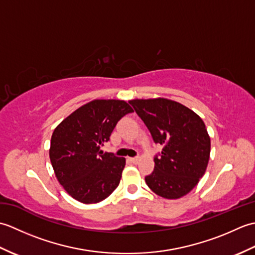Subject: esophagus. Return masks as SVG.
<instances>
[{
  "instance_id": "34e87169",
  "label": "esophagus",
  "mask_w": 255,
  "mask_h": 255,
  "mask_svg": "<svg viewBox=\"0 0 255 255\" xmlns=\"http://www.w3.org/2000/svg\"><path fill=\"white\" fill-rule=\"evenodd\" d=\"M130 161L132 162V163H134V164H136V163H138V161H139V158H138V156H134V158H130Z\"/></svg>"
}]
</instances>
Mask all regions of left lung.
Masks as SVG:
<instances>
[{
	"instance_id": "left-lung-1",
	"label": "left lung",
	"mask_w": 255,
	"mask_h": 255,
	"mask_svg": "<svg viewBox=\"0 0 255 255\" xmlns=\"http://www.w3.org/2000/svg\"><path fill=\"white\" fill-rule=\"evenodd\" d=\"M162 151L145 183L161 197L176 199L189 193L205 174L210 138L203 119L180 103L166 100L129 102Z\"/></svg>"
}]
</instances>
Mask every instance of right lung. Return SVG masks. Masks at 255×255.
Listing matches in <instances>:
<instances>
[{
	"instance_id": "obj_1",
	"label": "right lung",
	"mask_w": 255,
	"mask_h": 255,
	"mask_svg": "<svg viewBox=\"0 0 255 255\" xmlns=\"http://www.w3.org/2000/svg\"><path fill=\"white\" fill-rule=\"evenodd\" d=\"M132 108L125 101L94 100L81 106L53 130L49 156L59 183L83 204L99 203L115 191L125 158L103 152L117 123Z\"/></svg>"
}]
</instances>
